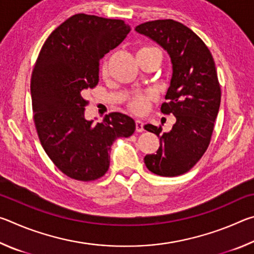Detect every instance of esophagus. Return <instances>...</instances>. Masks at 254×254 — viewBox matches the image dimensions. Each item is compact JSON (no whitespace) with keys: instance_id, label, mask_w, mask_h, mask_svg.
<instances>
[{"instance_id":"esophagus-1","label":"esophagus","mask_w":254,"mask_h":254,"mask_svg":"<svg viewBox=\"0 0 254 254\" xmlns=\"http://www.w3.org/2000/svg\"><path fill=\"white\" fill-rule=\"evenodd\" d=\"M135 130H136V132L144 131V123L141 121V120H136L135 121Z\"/></svg>"}]
</instances>
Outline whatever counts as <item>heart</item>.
<instances>
[{"instance_id":"b5f03b06","label":"heart","mask_w":254,"mask_h":254,"mask_svg":"<svg viewBox=\"0 0 254 254\" xmlns=\"http://www.w3.org/2000/svg\"><path fill=\"white\" fill-rule=\"evenodd\" d=\"M144 49H152V47H143L140 50ZM107 72V63L104 62L102 65V74L105 75ZM154 98V93L153 92H145V93H140L136 94V95L133 96L130 102H128V106L130 109L135 112V113H144L147 112L151 104V101Z\"/></svg>"}]
</instances>
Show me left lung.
<instances>
[{"label":"left lung","mask_w":254,"mask_h":254,"mask_svg":"<svg viewBox=\"0 0 254 254\" xmlns=\"http://www.w3.org/2000/svg\"><path fill=\"white\" fill-rule=\"evenodd\" d=\"M135 31L161 46L173 64L161 112L175 115L176 123L165 133L161 127L144 126L160 139L157 153L147 154L144 163L153 174L175 177L190 170L208 148L221 104L216 68L204 41L177 21H149L137 25Z\"/></svg>","instance_id":"obj_1"}]
</instances>
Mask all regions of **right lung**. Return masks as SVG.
<instances>
[{
    "instance_id": "1",
    "label": "right lung",
    "mask_w": 254,
    "mask_h": 254,
    "mask_svg": "<svg viewBox=\"0 0 254 254\" xmlns=\"http://www.w3.org/2000/svg\"><path fill=\"white\" fill-rule=\"evenodd\" d=\"M130 30L123 20L75 14L51 32L38 56L30 85L38 136L51 161L72 179L104 176L111 145L135 131L133 119L119 112L102 123L87 121L83 98L98 84L100 60Z\"/></svg>"
}]
</instances>
